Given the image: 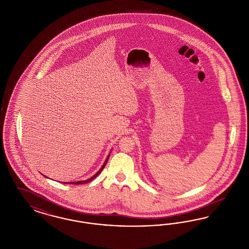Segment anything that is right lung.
I'll return each mask as SVG.
<instances>
[{
  "label": "right lung",
  "mask_w": 249,
  "mask_h": 249,
  "mask_svg": "<svg viewBox=\"0 0 249 249\" xmlns=\"http://www.w3.org/2000/svg\"><path fill=\"white\" fill-rule=\"evenodd\" d=\"M111 153V152H110ZM109 156H110V154L108 155L107 156V160H106V161H105V163L103 164V166L101 167V169L95 174L94 176H92L91 178H89V179H87V180H84V181H76V182H70V184H73V185H81V184H86V183H89V182H90L91 180H93L95 178H97V176L103 171V169L106 167V165H107V161H108V159H109ZM47 178V177H46Z\"/></svg>",
  "instance_id": "right-lung-1"
}]
</instances>
